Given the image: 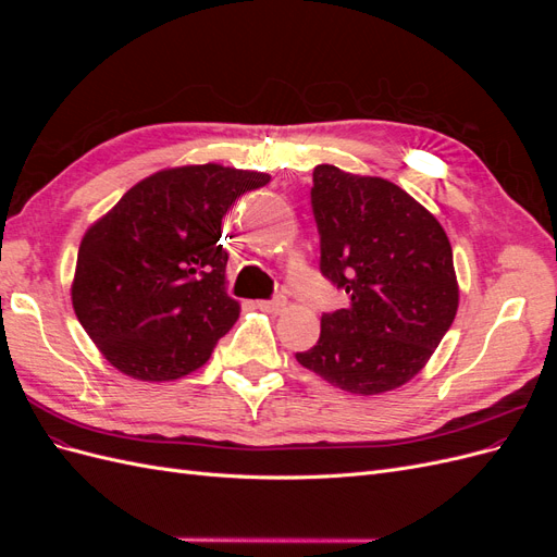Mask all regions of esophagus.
<instances>
[{"instance_id":"34e87169","label":"esophagus","mask_w":557,"mask_h":557,"mask_svg":"<svg viewBox=\"0 0 557 557\" xmlns=\"http://www.w3.org/2000/svg\"><path fill=\"white\" fill-rule=\"evenodd\" d=\"M285 305H288V299H285L283 295H276L274 299L258 301V309H262V311H269V313H281V311L285 309Z\"/></svg>"}]
</instances>
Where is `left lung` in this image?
Returning a JSON list of instances; mask_svg holds the SVG:
<instances>
[{
  "label": "left lung",
  "instance_id": "obj_1",
  "mask_svg": "<svg viewBox=\"0 0 557 557\" xmlns=\"http://www.w3.org/2000/svg\"><path fill=\"white\" fill-rule=\"evenodd\" d=\"M311 209L320 274L348 305L323 313L318 344L295 358L346 393L395 391L425 367L458 311L446 232L399 185L334 164L313 170Z\"/></svg>",
  "mask_w": 557,
  "mask_h": 557
}]
</instances>
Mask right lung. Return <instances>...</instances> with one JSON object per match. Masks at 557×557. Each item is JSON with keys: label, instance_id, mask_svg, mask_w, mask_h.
<instances>
[{"label": "right lung", "instance_id": "right-lung-1", "mask_svg": "<svg viewBox=\"0 0 557 557\" xmlns=\"http://www.w3.org/2000/svg\"><path fill=\"white\" fill-rule=\"evenodd\" d=\"M267 174L193 164L129 188L81 242L78 323L123 374L174 381L205 364L237 323L225 293L223 218Z\"/></svg>", "mask_w": 557, "mask_h": 557}]
</instances>
